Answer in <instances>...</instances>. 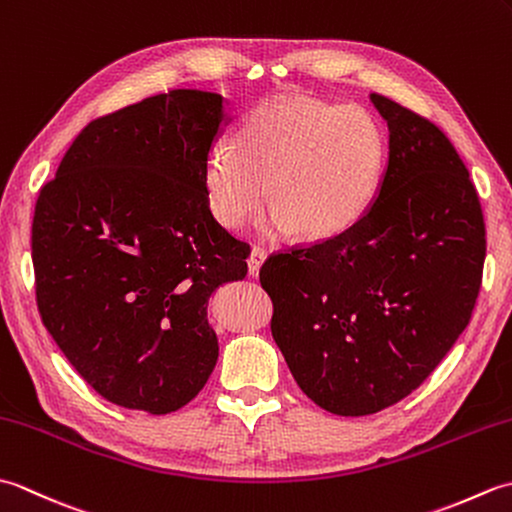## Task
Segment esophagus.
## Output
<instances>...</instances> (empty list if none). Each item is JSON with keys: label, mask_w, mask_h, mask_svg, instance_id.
Wrapping results in <instances>:
<instances>
[{"label": "esophagus", "mask_w": 512, "mask_h": 512, "mask_svg": "<svg viewBox=\"0 0 512 512\" xmlns=\"http://www.w3.org/2000/svg\"><path fill=\"white\" fill-rule=\"evenodd\" d=\"M264 259H266V253H264L262 248H253V250H250V255H248V259H246L248 275H250V277H257V275H259V270H262Z\"/></svg>", "instance_id": "1"}]
</instances>
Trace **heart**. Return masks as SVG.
<instances>
[{
  "label": "heart",
  "mask_w": 512,
  "mask_h": 512,
  "mask_svg": "<svg viewBox=\"0 0 512 512\" xmlns=\"http://www.w3.org/2000/svg\"><path fill=\"white\" fill-rule=\"evenodd\" d=\"M231 145L204 160L211 215L228 231L273 206L264 237L330 239L372 206L387 165V138L361 107L312 99H270L239 123Z\"/></svg>",
  "instance_id": "heart-1"
}]
</instances>
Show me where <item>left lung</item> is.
Masks as SVG:
<instances>
[{"mask_svg":"<svg viewBox=\"0 0 512 512\" xmlns=\"http://www.w3.org/2000/svg\"><path fill=\"white\" fill-rule=\"evenodd\" d=\"M369 101L389 127L372 206L259 273L292 376L336 416H369L422 385L469 325L486 257L480 198L449 138L385 96Z\"/></svg>","mask_w":512,"mask_h":512,"instance_id":"obj_1","label":"left lung"}]
</instances>
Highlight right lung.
I'll return each mask as SVG.
<instances>
[{
	"label": "right lung",
	"instance_id": "1",
	"mask_svg": "<svg viewBox=\"0 0 512 512\" xmlns=\"http://www.w3.org/2000/svg\"><path fill=\"white\" fill-rule=\"evenodd\" d=\"M228 121L222 94L149 96L85 127L39 193L32 264L43 325L114 405L176 411L217 363L206 306L246 277L248 255L204 191V160Z\"/></svg>",
	"mask_w": 512,
	"mask_h": 512
}]
</instances>
